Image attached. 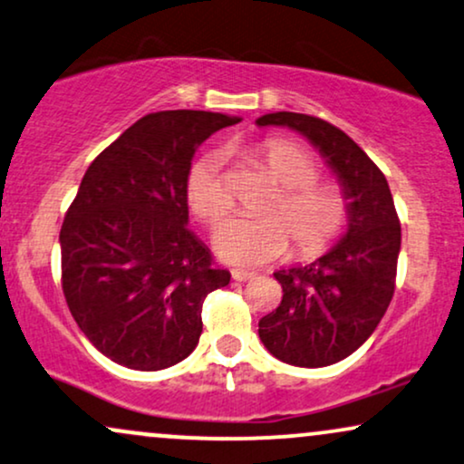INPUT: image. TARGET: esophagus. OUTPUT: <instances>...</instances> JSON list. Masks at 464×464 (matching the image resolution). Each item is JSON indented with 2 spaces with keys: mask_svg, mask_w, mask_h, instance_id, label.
<instances>
[{
  "mask_svg": "<svg viewBox=\"0 0 464 464\" xmlns=\"http://www.w3.org/2000/svg\"><path fill=\"white\" fill-rule=\"evenodd\" d=\"M231 276L236 278V281L244 283V281H250V278H255V272H250V270H233Z\"/></svg>",
  "mask_w": 464,
  "mask_h": 464,
  "instance_id": "obj_1",
  "label": "esophagus"
}]
</instances>
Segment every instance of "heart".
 Returning a JSON list of instances; mask_svg holds the SVG:
<instances>
[{
    "label": "heart",
    "instance_id": "heart-1",
    "mask_svg": "<svg viewBox=\"0 0 464 464\" xmlns=\"http://www.w3.org/2000/svg\"><path fill=\"white\" fill-rule=\"evenodd\" d=\"M256 155L281 183L266 216H233L218 227L216 253L233 266H261L287 255L294 239V253L300 259H314L337 242L348 225V198L334 183L317 179V164L311 153L289 140H266ZM189 208L200 220L216 225L233 208L222 158L208 153L194 160L186 177Z\"/></svg>",
    "mask_w": 464,
    "mask_h": 464
}]
</instances>
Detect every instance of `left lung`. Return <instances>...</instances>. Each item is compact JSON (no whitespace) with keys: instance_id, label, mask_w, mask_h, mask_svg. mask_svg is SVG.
Returning a JSON list of instances; mask_svg holds the SVG:
<instances>
[{"instance_id":"8db88e82","label":"left lung","mask_w":464,"mask_h":464,"mask_svg":"<svg viewBox=\"0 0 464 464\" xmlns=\"http://www.w3.org/2000/svg\"><path fill=\"white\" fill-rule=\"evenodd\" d=\"M304 136L337 175L348 198V228L314 264L275 272L283 287L276 311L259 320L267 353L295 367L343 361L370 339L393 298L401 244L400 220L384 175L348 133L295 111L256 119Z\"/></svg>"}]
</instances>
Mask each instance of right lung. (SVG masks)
Masks as SVG:
<instances>
[{
    "label": "right lung",
    "mask_w": 464,
    "mask_h": 464,
    "mask_svg": "<svg viewBox=\"0 0 464 464\" xmlns=\"http://www.w3.org/2000/svg\"><path fill=\"white\" fill-rule=\"evenodd\" d=\"M237 116L147 114L88 166L60 228L63 292L99 353L158 372L197 348L208 294L228 285L188 228L186 177L197 149Z\"/></svg>",
    "instance_id": "obj_1"
}]
</instances>
